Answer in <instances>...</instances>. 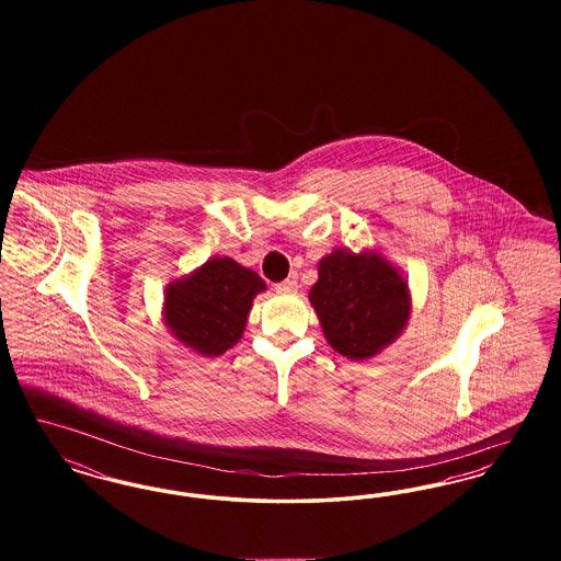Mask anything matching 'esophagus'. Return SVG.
<instances>
[{
    "instance_id": "obj_1",
    "label": "esophagus",
    "mask_w": 561,
    "mask_h": 561,
    "mask_svg": "<svg viewBox=\"0 0 561 561\" xmlns=\"http://www.w3.org/2000/svg\"><path fill=\"white\" fill-rule=\"evenodd\" d=\"M296 290H298V282L294 277H288L279 284H275V293L277 294H294Z\"/></svg>"
}]
</instances>
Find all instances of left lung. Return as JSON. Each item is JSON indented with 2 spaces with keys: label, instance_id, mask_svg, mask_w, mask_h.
Returning <instances> with one entry per match:
<instances>
[{
  "label": "left lung",
  "instance_id": "left-lung-1",
  "mask_svg": "<svg viewBox=\"0 0 561 561\" xmlns=\"http://www.w3.org/2000/svg\"><path fill=\"white\" fill-rule=\"evenodd\" d=\"M309 300L328 343L351 359L373 357L393 343L410 318L403 277L376 254L336 250L325 256Z\"/></svg>",
  "mask_w": 561,
  "mask_h": 561
}]
</instances>
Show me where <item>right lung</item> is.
I'll return each instance as SVG.
<instances>
[{"instance_id":"1","label":"right lung","mask_w":561,"mask_h":561,"mask_svg":"<svg viewBox=\"0 0 561 561\" xmlns=\"http://www.w3.org/2000/svg\"><path fill=\"white\" fill-rule=\"evenodd\" d=\"M265 282L231 259H210L165 293V323L174 336L202 355H220L241 339L252 298Z\"/></svg>"}]
</instances>
